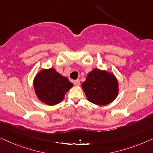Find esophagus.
<instances>
[{
  "mask_svg": "<svg viewBox=\"0 0 153 153\" xmlns=\"http://www.w3.org/2000/svg\"><path fill=\"white\" fill-rule=\"evenodd\" d=\"M74 83L75 85L78 86L79 85V83H80V81H79V79H76V80L74 81Z\"/></svg>",
  "mask_w": 153,
  "mask_h": 153,
  "instance_id": "esophagus-1",
  "label": "esophagus"
}]
</instances>
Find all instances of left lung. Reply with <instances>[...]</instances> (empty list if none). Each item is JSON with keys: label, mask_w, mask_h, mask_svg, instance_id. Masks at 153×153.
<instances>
[{"label": "left lung", "mask_w": 153, "mask_h": 153, "mask_svg": "<svg viewBox=\"0 0 153 153\" xmlns=\"http://www.w3.org/2000/svg\"><path fill=\"white\" fill-rule=\"evenodd\" d=\"M87 100L105 106L113 102L119 95V82L113 73L94 68L82 84Z\"/></svg>", "instance_id": "8db88e82"}]
</instances>
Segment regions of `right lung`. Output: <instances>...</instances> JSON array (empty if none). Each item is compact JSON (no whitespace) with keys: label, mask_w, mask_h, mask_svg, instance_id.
<instances>
[{"label":"right lung","mask_w":153,"mask_h":153,"mask_svg":"<svg viewBox=\"0 0 153 153\" xmlns=\"http://www.w3.org/2000/svg\"><path fill=\"white\" fill-rule=\"evenodd\" d=\"M36 97L45 104L55 105L64 100L65 94L73 87V83L62 76L55 68H43L33 79Z\"/></svg>","instance_id":"obj_1"}]
</instances>
